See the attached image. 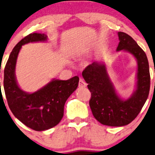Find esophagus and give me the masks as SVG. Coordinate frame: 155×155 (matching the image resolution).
Instances as JSON below:
<instances>
[{"label": "esophagus", "instance_id": "obj_1", "mask_svg": "<svg viewBox=\"0 0 155 155\" xmlns=\"http://www.w3.org/2000/svg\"><path fill=\"white\" fill-rule=\"evenodd\" d=\"M86 86H87V84H86V82L84 81L83 79L79 80V88H86Z\"/></svg>", "mask_w": 155, "mask_h": 155}]
</instances>
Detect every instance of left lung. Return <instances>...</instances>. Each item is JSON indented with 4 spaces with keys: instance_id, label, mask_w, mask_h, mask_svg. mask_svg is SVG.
Listing matches in <instances>:
<instances>
[{
    "instance_id": "left-lung-1",
    "label": "left lung",
    "mask_w": 155,
    "mask_h": 155,
    "mask_svg": "<svg viewBox=\"0 0 155 155\" xmlns=\"http://www.w3.org/2000/svg\"><path fill=\"white\" fill-rule=\"evenodd\" d=\"M116 51H125L135 57L137 64L136 88L131 96L123 99L117 94L104 62L94 61L82 72L91 93L89 106L95 118L103 125L120 127L130 123L141 110L150 92V75L147 57L137 43L123 32Z\"/></svg>"
}]
</instances>
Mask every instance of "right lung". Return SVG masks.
I'll use <instances>...</instances> for the list:
<instances>
[{
    "mask_svg": "<svg viewBox=\"0 0 155 155\" xmlns=\"http://www.w3.org/2000/svg\"><path fill=\"white\" fill-rule=\"evenodd\" d=\"M47 40V36L45 34L28 35L12 50L4 69L3 87L10 110L20 122L36 131L50 129L60 122L65 103L78 87L79 81L78 76L67 81L54 79L31 94L19 87L16 80L15 67L22 46L30 42Z\"/></svg>",
    "mask_w": 155,
    "mask_h": 155,
    "instance_id": "1",
    "label": "right lung"
}]
</instances>
